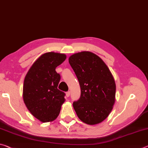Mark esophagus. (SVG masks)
Instances as JSON below:
<instances>
[{
  "mask_svg": "<svg viewBox=\"0 0 148 148\" xmlns=\"http://www.w3.org/2000/svg\"><path fill=\"white\" fill-rule=\"evenodd\" d=\"M70 94V91H67L66 93V97H69Z\"/></svg>",
  "mask_w": 148,
  "mask_h": 148,
  "instance_id": "1",
  "label": "esophagus"
}]
</instances>
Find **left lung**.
Here are the masks:
<instances>
[{
    "instance_id": "obj_1",
    "label": "left lung",
    "mask_w": 148,
    "mask_h": 148,
    "mask_svg": "<svg viewBox=\"0 0 148 148\" xmlns=\"http://www.w3.org/2000/svg\"><path fill=\"white\" fill-rule=\"evenodd\" d=\"M69 62L81 89L80 98L73 103L77 116L88 125L101 123L115 103L116 84L112 73L101 58L90 51L73 54Z\"/></svg>"
}]
</instances>
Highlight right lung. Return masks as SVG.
Returning <instances> with one entry per match:
<instances>
[{
  "mask_svg": "<svg viewBox=\"0 0 148 148\" xmlns=\"http://www.w3.org/2000/svg\"><path fill=\"white\" fill-rule=\"evenodd\" d=\"M66 58L65 54L44 53L34 62L25 76L23 101L32 115L42 123L55 121L65 101V93L57 88L60 76L55 69Z\"/></svg>",
  "mask_w": 148,
  "mask_h": 148,
  "instance_id": "1",
  "label": "right lung"
}]
</instances>
